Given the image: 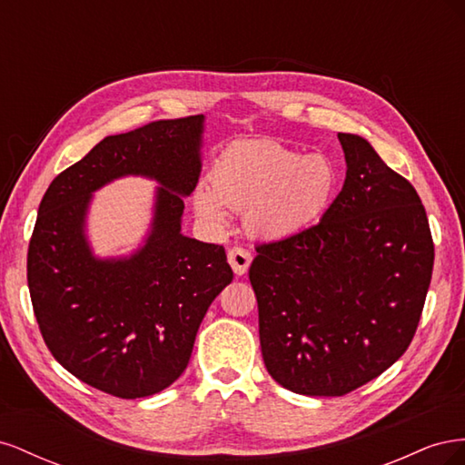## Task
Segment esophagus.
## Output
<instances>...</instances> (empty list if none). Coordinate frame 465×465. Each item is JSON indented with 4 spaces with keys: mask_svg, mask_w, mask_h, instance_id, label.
<instances>
[{
    "mask_svg": "<svg viewBox=\"0 0 465 465\" xmlns=\"http://www.w3.org/2000/svg\"><path fill=\"white\" fill-rule=\"evenodd\" d=\"M227 260L232 267L234 275H244L248 272V267L252 263V254L248 250L241 248V246H234L227 252Z\"/></svg>",
    "mask_w": 465,
    "mask_h": 465,
    "instance_id": "esophagus-1",
    "label": "esophagus"
}]
</instances>
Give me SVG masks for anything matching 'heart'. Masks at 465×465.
I'll use <instances>...</instances> for the list:
<instances>
[{"instance_id":"b5f03b06","label":"heart","mask_w":465,"mask_h":465,"mask_svg":"<svg viewBox=\"0 0 465 465\" xmlns=\"http://www.w3.org/2000/svg\"><path fill=\"white\" fill-rule=\"evenodd\" d=\"M340 188L335 163L272 139L231 145L209 173V188L193 192L200 219L224 227L227 207L244 213L246 229L262 241H285L311 229Z\"/></svg>"}]
</instances>
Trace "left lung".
I'll use <instances>...</instances> for the list:
<instances>
[{"mask_svg": "<svg viewBox=\"0 0 465 465\" xmlns=\"http://www.w3.org/2000/svg\"><path fill=\"white\" fill-rule=\"evenodd\" d=\"M337 137L341 192L314 227L258 246L248 273L265 369L302 396H343L405 353L434 263L415 188L364 137Z\"/></svg>", "mask_w": 465, "mask_h": 465, "instance_id": "obj_1", "label": "left lung"}]
</instances>
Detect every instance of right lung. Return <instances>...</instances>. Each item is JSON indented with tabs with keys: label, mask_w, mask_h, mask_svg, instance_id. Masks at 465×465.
Returning a JSON list of instances; mask_svg holds the SVG:
<instances>
[{
	"label": "right lung",
	"mask_w": 465,
	"mask_h": 465,
	"mask_svg": "<svg viewBox=\"0 0 465 465\" xmlns=\"http://www.w3.org/2000/svg\"><path fill=\"white\" fill-rule=\"evenodd\" d=\"M205 116L108 135L52 180L38 207L26 277L42 337L65 371L135 400L186 371L211 302L232 281L224 248L182 232L202 174ZM125 175L157 181L144 241L98 257L88 241L94 192Z\"/></svg>",
	"instance_id": "1"
}]
</instances>
